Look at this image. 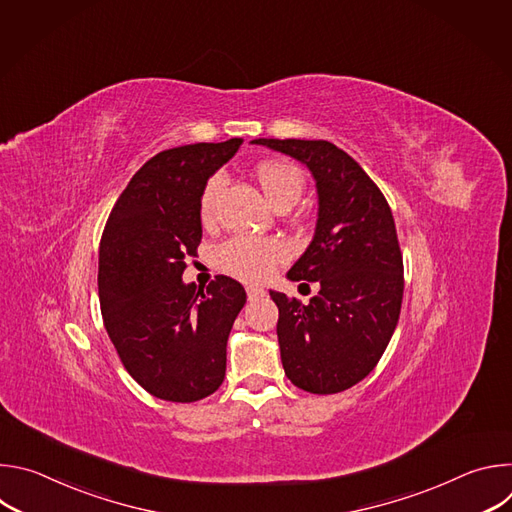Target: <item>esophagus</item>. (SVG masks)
I'll return each instance as SVG.
<instances>
[{"mask_svg":"<svg viewBox=\"0 0 512 512\" xmlns=\"http://www.w3.org/2000/svg\"><path fill=\"white\" fill-rule=\"evenodd\" d=\"M265 296V289L263 287H257V285H249L247 287V298H249V302H257V300H261Z\"/></svg>","mask_w":512,"mask_h":512,"instance_id":"obj_1","label":"esophagus"}]
</instances>
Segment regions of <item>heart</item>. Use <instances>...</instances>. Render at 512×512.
Masks as SVG:
<instances>
[{
	"label": "heart",
	"mask_w": 512,
	"mask_h": 512,
	"mask_svg": "<svg viewBox=\"0 0 512 512\" xmlns=\"http://www.w3.org/2000/svg\"><path fill=\"white\" fill-rule=\"evenodd\" d=\"M257 178L269 202L277 208L281 204H296L304 190V172L291 162H265L257 168ZM225 178L216 174L208 180L200 198L202 221H212L216 200L221 194ZM287 257V247L271 237H233L221 243L214 251L216 265L225 273L245 281H261L273 273L277 263Z\"/></svg>",
	"instance_id": "obj_1"
}]
</instances>
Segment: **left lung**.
Instances as JSON below:
<instances>
[{"label": "left lung", "mask_w": 512, "mask_h": 512, "mask_svg": "<svg viewBox=\"0 0 512 512\" xmlns=\"http://www.w3.org/2000/svg\"><path fill=\"white\" fill-rule=\"evenodd\" d=\"M251 143L302 162L316 180V231L287 279L318 283V294L308 304L273 289L269 296L279 308L287 379L308 393H340L377 367L399 320L403 259L393 212L367 172L330 141Z\"/></svg>", "instance_id": "1"}]
</instances>
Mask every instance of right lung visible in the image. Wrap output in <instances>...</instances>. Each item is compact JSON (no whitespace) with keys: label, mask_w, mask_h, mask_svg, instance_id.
<instances>
[{"label":"right lung","mask_w":512,"mask_h":512,"mask_svg":"<svg viewBox=\"0 0 512 512\" xmlns=\"http://www.w3.org/2000/svg\"><path fill=\"white\" fill-rule=\"evenodd\" d=\"M243 139L192 143L145 162L115 202L99 249V302L127 373L150 395L192 403L225 381L227 340L247 302L218 275L206 291L184 283V259L202 239L208 178Z\"/></svg>","instance_id":"add662e5"}]
</instances>
